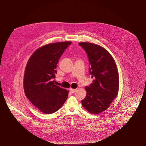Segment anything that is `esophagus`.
<instances>
[{
    "label": "esophagus",
    "instance_id": "1",
    "mask_svg": "<svg viewBox=\"0 0 146 146\" xmlns=\"http://www.w3.org/2000/svg\"><path fill=\"white\" fill-rule=\"evenodd\" d=\"M69 91H70V92L72 94H73V93H74V92L77 91V90H76V89H72V88H70V89L69 90Z\"/></svg>",
    "mask_w": 146,
    "mask_h": 146
}]
</instances>
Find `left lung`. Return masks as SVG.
I'll return each mask as SVG.
<instances>
[{
	"label": "left lung",
	"mask_w": 146,
	"mask_h": 146,
	"mask_svg": "<svg viewBox=\"0 0 146 146\" xmlns=\"http://www.w3.org/2000/svg\"><path fill=\"white\" fill-rule=\"evenodd\" d=\"M86 52L89 60V73L92 83L85 89L82 106L92 114H99L109 108L116 98L119 88L118 72L115 62L103 47L91 43L78 44Z\"/></svg>",
	"instance_id": "left-lung-1"
}]
</instances>
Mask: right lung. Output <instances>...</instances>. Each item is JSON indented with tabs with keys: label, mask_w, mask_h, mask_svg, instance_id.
Listing matches in <instances>:
<instances>
[{
	"label": "right lung",
	"mask_w": 146,
	"mask_h": 146,
	"mask_svg": "<svg viewBox=\"0 0 146 146\" xmlns=\"http://www.w3.org/2000/svg\"><path fill=\"white\" fill-rule=\"evenodd\" d=\"M71 41L48 44L36 50L26 66L24 88L27 98L45 114L59 110L66 100L69 91L55 85L57 64Z\"/></svg>",
	"instance_id": "right-lung-1"
}]
</instances>
